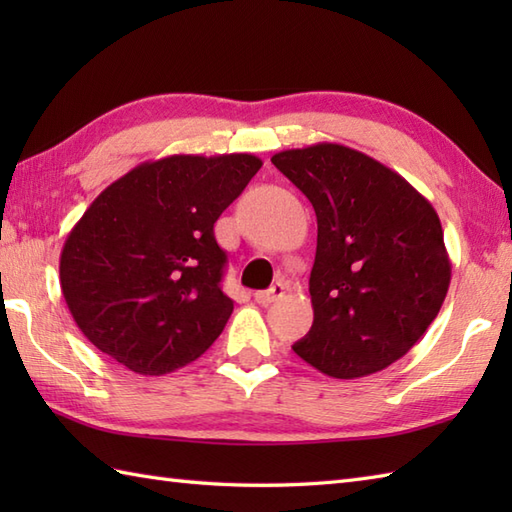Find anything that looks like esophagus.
<instances>
[{
    "label": "esophagus",
    "instance_id": "1",
    "mask_svg": "<svg viewBox=\"0 0 512 512\" xmlns=\"http://www.w3.org/2000/svg\"><path fill=\"white\" fill-rule=\"evenodd\" d=\"M286 290H288V286H286V284H281V281H277V284H275L273 288L255 292V301L259 303V306H270V303H275L277 299L284 297V295H286Z\"/></svg>",
    "mask_w": 512,
    "mask_h": 512
}]
</instances>
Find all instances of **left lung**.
I'll return each mask as SVG.
<instances>
[{
	"mask_svg": "<svg viewBox=\"0 0 512 512\" xmlns=\"http://www.w3.org/2000/svg\"><path fill=\"white\" fill-rule=\"evenodd\" d=\"M270 160L317 213L314 321L292 350L332 378L380 372L420 341L447 297L451 262L436 209L350 147L319 143Z\"/></svg>",
	"mask_w": 512,
	"mask_h": 512,
	"instance_id": "8db88e82",
	"label": "left lung"
}]
</instances>
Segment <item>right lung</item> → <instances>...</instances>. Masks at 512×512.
I'll return each instance as SVG.
<instances>
[{
    "label": "right lung",
    "mask_w": 512,
    "mask_h": 512,
    "mask_svg": "<svg viewBox=\"0 0 512 512\" xmlns=\"http://www.w3.org/2000/svg\"><path fill=\"white\" fill-rule=\"evenodd\" d=\"M259 167L250 154H180L112 182L61 250L63 299L85 339L145 376L209 350L233 312L213 226Z\"/></svg>",
    "instance_id": "1"
}]
</instances>
